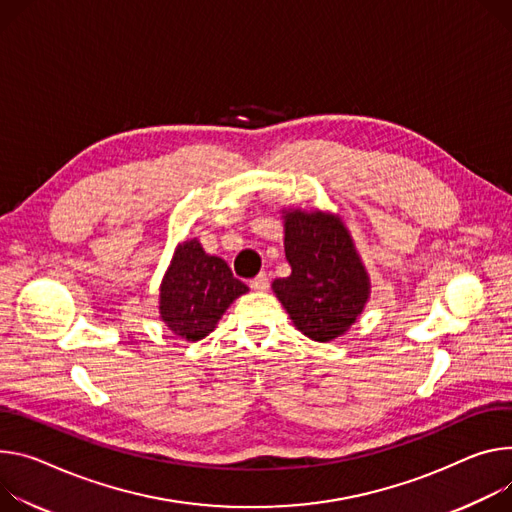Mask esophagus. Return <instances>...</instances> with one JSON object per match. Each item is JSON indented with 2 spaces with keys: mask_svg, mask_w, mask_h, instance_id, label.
<instances>
[{
  "mask_svg": "<svg viewBox=\"0 0 512 512\" xmlns=\"http://www.w3.org/2000/svg\"><path fill=\"white\" fill-rule=\"evenodd\" d=\"M251 288L255 292H267L269 290V275L265 271H261L257 277H253L251 280Z\"/></svg>",
  "mask_w": 512,
  "mask_h": 512,
  "instance_id": "esophagus-1",
  "label": "esophagus"
}]
</instances>
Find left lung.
I'll return each mask as SVG.
<instances>
[{
	"mask_svg": "<svg viewBox=\"0 0 512 512\" xmlns=\"http://www.w3.org/2000/svg\"><path fill=\"white\" fill-rule=\"evenodd\" d=\"M284 243L292 275L271 284L275 296L306 337L337 339L369 296L367 273L347 228L331 214L294 210L286 214Z\"/></svg>",
	"mask_w": 512,
	"mask_h": 512,
	"instance_id": "1",
	"label": "left lung"
}]
</instances>
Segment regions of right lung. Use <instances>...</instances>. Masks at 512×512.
Returning <instances> with one entry per match:
<instances>
[{
  "label": "right lung",
  "instance_id": "right-lung-1",
  "mask_svg": "<svg viewBox=\"0 0 512 512\" xmlns=\"http://www.w3.org/2000/svg\"><path fill=\"white\" fill-rule=\"evenodd\" d=\"M249 288L232 277L224 259L206 255L198 241L177 247L161 286V318L188 341H200L214 331L232 300Z\"/></svg>",
  "mask_w": 512,
  "mask_h": 512
}]
</instances>
